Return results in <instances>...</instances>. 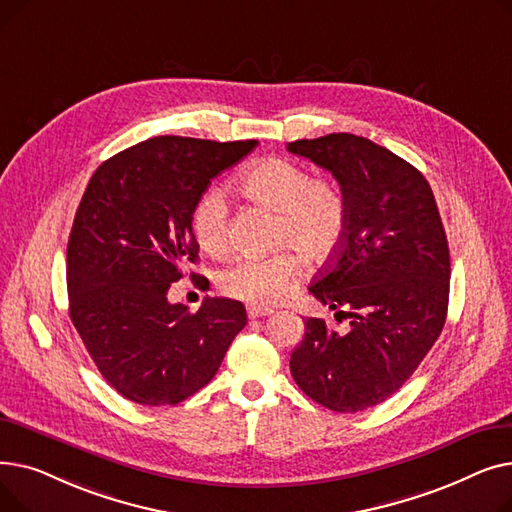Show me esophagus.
<instances>
[{"label": "esophagus", "mask_w": 512, "mask_h": 512, "mask_svg": "<svg viewBox=\"0 0 512 512\" xmlns=\"http://www.w3.org/2000/svg\"><path fill=\"white\" fill-rule=\"evenodd\" d=\"M249 319H259V317H267V315H274V309H267V307H249L247 309Z\"/></svg>", "instance_id": "34e87169"}]
</instances>
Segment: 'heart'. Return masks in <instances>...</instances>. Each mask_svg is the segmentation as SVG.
Instances as JSON below:
<instances>
[{
  "instance_id": "obj_1",
  "label": "heart",
  "mask_w": 512,
  "mask_h": 512,
  "mask_svg": "<svg viewBox=\"0 0 512 512\" xmlns=\"http://www.w3.org/2000/svg\"><path fill=\"white\" fill-rule=\"evenodd\" d=\"M240 191L276 211L272 242L282 249L267 257H240L218 274L224 294L255 307H274L292 292L303 274V255L311 263L332 259L342 247L348 209L340 188L284 157H267L242 172ZM199 245L218 255L228 247L230 205L222 186L211 184L199 195L193 215ZM295 251L292 252L291 249Z\"/></svg>"
}]
</instances>
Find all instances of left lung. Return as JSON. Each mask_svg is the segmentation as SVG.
<instances>
[{
	"instance_id": "left-lung-1",
	"label": "left lung",
	"mask_w": 512,
	"mask_h": 512,
	"mask_svg": "<svg viewBox=\"0 0 512 512\" xmlns=\"http://www.w3.org/2000/svg\"><path fill=\"white\" fill-rule=\"evenodd\" d=\"M332 172L348 209L342 247L309 292L346 317V334L305 321L290 357L297 386L317 405L359 413L402 388L438 340L448 311L450 253L423 174L386 147L348 132L288 143Z\"/></svg>"
}]
</instances>
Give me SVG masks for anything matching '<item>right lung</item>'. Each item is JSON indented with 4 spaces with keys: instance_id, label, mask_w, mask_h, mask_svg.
<instances>
[{
    "instance_id": "obj_1",
    "label": "right lung",
    "mask_w": 512,
    "mask_h": 512,
    "mask_svg": "<svg viewBox=\"0 0 512 512\" xmlns=\"http://www.w3.org/2000/svg\"><path fill=\"white\" fill-rule=\"evenodd\" d=\"M255 145L155 137L103 161L87 184L68 238L70 319L105 382L132 402L193 396L247 326L238 301L205 299L188 313L168 290L199 257V195Z\"/></svg>"
}]
</instances>
